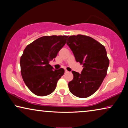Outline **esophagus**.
I'll return each instance as SVG.
<instances>
[{
	"instance_id": "1",
	"label": "esophagus",
	"mask_w": 128,
	"mask_h": 128,
	"mask_svg": "<svg viewBox=\"0 0 128 128\" xmlns=\"http://www.w3.org/2000/svg\"><path fill=\"white\" fill-rule=\"evenodd\" d=\"M64 72H65V73H68V71L66 69H65V70H64Z\"/></svg>"
}]
</instances>
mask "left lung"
I'll return each instance as SVG.
<instances>
[{"mask_svg":"<svg viewBox=\"0 0 128 128\" xmlns=\"http://www.w3.org/2000/svg\"><path fill=\"white\" fill-rule=\"evenodd\" d=\"M67 45L77 62L83 64L81 73L72 71L73 79L68 83L69 91L80 98L93 94L106 78L110 61L105 47L93 38L86 36H70Z\"/></svg>","mask_w":128,"mask_h":128,"instance_id":"8db88e82","label":"left lung"}]
</instances>
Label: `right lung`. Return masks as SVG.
I'll use <instances>...</instances> for the list:
<instances>
[{
	"instance_id": "add662e5",
	"label": "right lung",
	"mask_w": 128,
	"mask_h": 128,
	"mask_svg": "<svg viewBox=\"0 0 128 128\" xmlns=\"http://www.w3.org/2000/svg\"><path fill=\"white\" fill-rule=\"evenodd\" d=\"M68 38L66 36H44L27 45L24 50L20 62L22 76L27 87L36 95L51 94L64 75L63 68L54 70L50 62L55 60Z\"/></svg>"
}]
</instances>
